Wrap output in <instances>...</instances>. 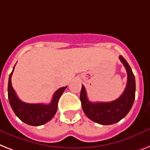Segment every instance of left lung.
<instances>
[{
	"mask_svg": "<svg viewBox=\"0 0 150 150\" xmlns=\"http://www.w3.org/2000/svg\"><path fill=\"white\" fill-rule=\"evenodd\" d=\"M119 59L127 71V84L123 93L117 99L109 103H91L87 98L86 88L81 86L80 100L87 117L101 125H112L123 119L132 108L136 94V81L132 69L122 55Z\"/></svg>",
	"mask_w": 150,
	"mask_h": 150,
	"instance_id": "1",
	"label": "left lung"
}]
</instances>
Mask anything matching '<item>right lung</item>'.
Instances as JSON below:
<instances>
[{"mask_svg": "<svg viewBox=\"0 0 150 150\" xmlns=\"http://www.w3.org/2000/svg\"><path fill=\"white\" fill-rule=\"evenodd\" d=\"M14 67L8 79V99L15 115L24 123L38 126L45 124L55 115L58 109V102L67 86L58 88L52 97L49 104H29L19 99L11 85V76Z\"/></svg>", "mask_w": 150, "mask_h": 150, "instance_id": "1", "label": "right lung"}]
</instances>
